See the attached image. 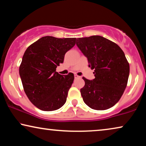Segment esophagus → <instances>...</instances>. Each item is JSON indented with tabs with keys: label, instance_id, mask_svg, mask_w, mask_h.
<instances>
[{
	"label": "esophagus",
	"instance_id": "34e87169",
	"mask_svg": "<svg viewBox=\"0 0 146 146\" xmlns=\"http://www.w3.org/2000/svg\"><path fill=\"white\" fill-rule=\"evenodd\" d=\"M74 77H75V79H78V78H80V77L78 76V75H74Z\"/></svg>",
	"mask_w": 146,
	"mask_h": 146
}]
</instances>
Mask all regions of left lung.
I'll return each instance as SVG.
<instances>
[{
    "label": "left lung",
    "mask_w": 146,
    "mask_h": 146,
    "mask_svg": "<svg viewBox=\"0 0 146 146\" xmlns=\"http://www.w3.org/2000/svg\"><path fill=\"white\" fill-rule=\"evenodd\" d=\"M76 44L94 69L95 79L85 77L83 102L96 110H106L119 102L127 86L129 65L121 48L108 38L94 35L77 38Z\"/></svg>",
    "instance_id": "left-lung-1"
}]
</instances>
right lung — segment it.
<instances>
[{
    "mask_svg": "<svg viewBox=\"0 0 146 146\" xmlns=\"http://www.w3.org/2000/svg\"><path fill=\"white\" fill-rule=\"evenodd\" d=\"M76 38H40L25 50L19 75L29 100L42 111L57 110L65 104L74 75H60L56 68L63 63Z\"/></svg>",
    "mask_w": 146,
    "mask_h": 146,
    "instance_id": "right-lung-1",
    "label": "right lung"
}]
</instances>
